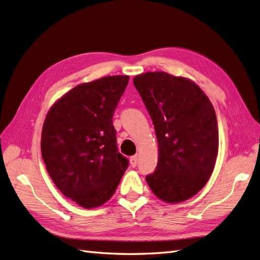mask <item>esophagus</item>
Wrapping results in <instances>:
<instances>
[{"mask_svg":"<svg viewBox=\"0 0 260 260\" xmlns=\"http://www.w3.org/2000/svg\"><path fill=\"white\" fill-rule=\"evenodd\" d=\"M130 164L132 167H137V165H138V156L137 155L130 157Z\"/></svg>","mask_w":260,"mask_h":260,"instance_id":"34e87169","label":"esophagus"}]
</instances>
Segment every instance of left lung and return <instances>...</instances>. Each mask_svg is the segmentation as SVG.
<instances>
[{"label":"left lung","instance_id":"obj_1","mask_svg":"<svg viewBox=\"0 0 260 260\" xmlns=\"http://www.w3.org/2000/svg\"><path fill=\"white\" fill-rule=\"evenodd\" d=\"M133 84L152 118L158 162L146 176L157 198L183 202L207 183L218 154L215 109L199 85L164 72L137 76Z\"/></svg>","mask_w":260,"mask_h":260}]
</instances>
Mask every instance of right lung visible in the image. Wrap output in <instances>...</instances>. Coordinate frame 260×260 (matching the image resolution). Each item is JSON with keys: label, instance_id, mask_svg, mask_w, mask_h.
Wrapping results in <instances>:
<instances>
[{"label": "right lung", "instance_id": "add662e5", "mask_svg": "<svg viewBox=\"0 0 260 260\" xmlns=\"http://www.w3.org/2000/svg\"><path fill=\"white\" fill-rule=\"evenodd\" d=\"M128 82V76H109L77 85L52 106L43 123L46 170L66 198L86 209L112 198L129 166L118 153L113 124Z\"/></svg>", "mask_w": 260, "mask_h": 260}]
</instances>
